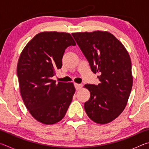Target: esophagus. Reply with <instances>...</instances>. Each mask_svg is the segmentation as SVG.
Segmentation results:
<instances>
[{
    "label": "esophagus",
    "mask_w": 149,
    "mask_h": 149,
    "mask_svg": "<svg viewBox=\"0 0 149 149\" xmlns=\"http://www.w3.org/2000/svg\"><path fill=\"white\" fill-rule=\"evenodd\" d=\"M74 86L75 87V89L79 90L82 87V85L81 84H74Z\"/></svg>",
    "instance_id": "34e87169"
}]
</instances>
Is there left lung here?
Masks as SVG:
<instances>
[{"instance_id":"1","label":"left lung","mask_w":149,"mask_h":149,"mask_svg":"<svg viewBox=\"0 0 149 149\" xmlns=\"http://www.w3.org/2000/svg\"><path fill=\"white\" fill-rule=\"evenodd\" d=\"M93 73H99L97 85L86 84L91 97L84 104L90 119L100 124L119 116L127 104L133 76L130 55L119 40L107 31L72 34Z\"/></svg>"}]
</instances>
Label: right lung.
I'll use <instances>...</instances> for the list:
<instances>
[{
  "label": "right lung",
  "instance_id": "obj_1",
  "mask_svg": "<svg viewBox=\"0 0 149 149\" xmlns=\"http://www.w3.org/2000/svg\"><path fill=\"white\" fill-rule=\"evenodd\" d=\"M75 45L68 33L41 32L20 54L17 75L22 99L32 116L44 124L60 122L72 100L75 91L74 84H56L52 77L62 68L66 48Z\"/></svg>",
  "mask_w": 149,
  "mask_h": 149
}]
</instances>
